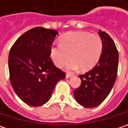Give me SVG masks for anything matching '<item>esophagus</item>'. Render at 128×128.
I'll use <instances>...</instances> for the list:
<instances>
[{"label":"esophagus","mask_w":128,"mask_h":128,"mask_svg":"<svg viewBox=\"0 0 128 128\" xmlns=\"http://www.w3.org/2000/svg\"><path fill=\"white\" fill-rule=\"evenodd\" d=\"M70 76H71V74H66V77L67 78H70Z\"/></svg>","instance_id":"34e87169"}]
</instances>
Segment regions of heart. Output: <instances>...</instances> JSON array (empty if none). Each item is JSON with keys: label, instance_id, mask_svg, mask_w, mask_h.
Here are the masks:
<instances>
[{"label": "heart", "instance_id": "1", "mask_svg": "<svg viewBox=\"0 0 128 128\" xmlns=\"http://www.w3.org/2000/svg\"><path fill=\"white\" fill-rule=\"evenodd\" d=\"M60 44H53L50 48V55L58 67L64 66L69 60V70L78 68L82 71L93 68L98 62L103 52V41L96 33L85 31H71L61 37Z\"/></svg>", "mask_w": 128, "mask_h": 128}]
</instances>
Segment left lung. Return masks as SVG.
I'll list each match as a JSON object with an SVG mask.
<instances>
[{
  "instance_id": "1",
  "label": "left lung",
  "mask_w": 128,
  "mask_h": 128,
  "mask_svg": "<svg viewBox=\"0 0 128 128\" xmlns=\"http://www.w3.org/2000/svg\"><path fill=\"white\" fill-rule=\"evenodd\" d=\"M103 41V52L96 66L88 72L79 75L82 83L74 93L76 100L87 108L100 105L114 86L118 69L119 54L114 41L108 34L99 30Z\"/></svg>"
}]
</instances>
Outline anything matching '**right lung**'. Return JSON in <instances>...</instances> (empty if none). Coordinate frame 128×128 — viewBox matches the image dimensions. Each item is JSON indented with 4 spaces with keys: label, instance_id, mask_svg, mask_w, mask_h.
Listing matches in <instances>:
<instances>
[{
    "label": "right lung",
    "instance_id": "obj_1",
    "mask_svg": "<svg viewBox=\"0 0 128 128\" xmlns=\"http://www.w3.org/2000/svg\"><path fill=\"white\" fill-rule=\"evenodd\" d=\"M54 30L36 27L22 34L8 55L9 78L18 97L26 104L40 106L50 98L56 84L66 78L50 58Z\"/></svg>",
    "mask_w": 128,
    "mask_h": 128
}]
</instances>
